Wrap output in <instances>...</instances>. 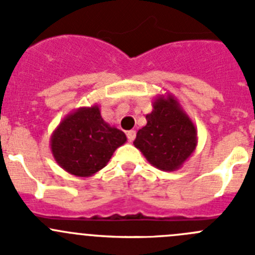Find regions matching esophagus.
Listing matches in <instances>:
<instances>
[{
  "label": "esophagus",
  "instance_id": "1",
  "mask_svg": "<svg viewBox=\"0 0 255 255\" xmlns=\"http://www.w3.org/2000/svg\"><path fill=\"white\" fill-rule=\"evenodd\" d=\"M127 137H128V139H129V141L132 142L133 139L135 138V130H128V132H127Z\"/></svg>",
  "mask_w": 255,
  "mask_h": 255
}]
</instances>
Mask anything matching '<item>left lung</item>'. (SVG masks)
<instances>
[{
	"label": "left lung",
	"instance_id": "8db88e82",
	"mask_svg": "<svg viewBox=\"0 0 255 255\" xmlns=\"http://www.w3.org/2000/svg\"><path fill=\"white\" fill-rule=\"evenodd\" d=\"M152 107L133 144L156 168L176 171L196 149V127L175 95H157Z\"/></svg>",
	"mask_w": 255,
	"mask_h": 255
}]
</instances>
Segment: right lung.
I'll return each mask as SVG.
<instances>
[{
  "mask_svg": "<svg viewBox=\"0 0 255 255\" xmlns=\"http://www.w3.org/2000/svg\"><path fill=\"white\" fill-rule=\"evenodd\" d=\"M127 142L121 129L102 118L98 104L71 112L50 138L56 163L78 177H89L106 167L114 151Z\"/></svg>",
  "mask_w": 255,
  "mask_h": 255,
  "instance_id": "right-lung-1",
  "label": "right lung"
}]
</instances>
